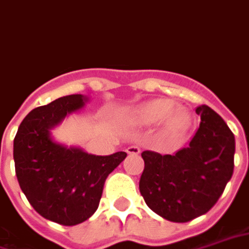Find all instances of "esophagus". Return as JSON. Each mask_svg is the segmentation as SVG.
<instances>
[{
    "instance_id": "34e87169",
    "label": "esophagus",
    "mask_w": 249,
    "mask_h": 249,
    "mask_svg": "<svg viewBox=\"0 0 249 249\" xmlns=\"http://www.w3.org/2000/svg\"><path fill=\"white\" fill-rule=\"evenodd\" d=\"M126 152L130 155H138V154H141V148L138 146H128L126 148Z\"/></svg>"
}]
</instances>
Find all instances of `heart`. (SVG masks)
<instances>
[{
	"instance_id": "b5f03b06",
	"label": "heart",
	"mask_w": 249,
	"mask_h": 249,
	"mask_svg": "<svg viewBox=\"0 0 249 249\" xmlns=\"http://www.w3.org/2000/svg\"><path fill=\"white\" fill-rule=\"evenodd\" d=\"M163 118L167 131L177 132L184 127L188 117L182 107H172V102L168 99H154L132 111V119L141 124H151Z\"/></svg>"
}]
</instances>
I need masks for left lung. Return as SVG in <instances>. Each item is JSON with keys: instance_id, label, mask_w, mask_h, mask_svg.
Here are the masks:
<instances>
[{"instance_id": "left-lung-1", "label": "left lung", "mask_w": 249, "mask_h": 249, "mask_svg": "<svg viewBox=\"0 0 249 249\" xmlns=\"http://www.w3.org/2000/svg\"><path fill=\"white\" fill-rule=\"evenodd\" d=\"M200 124L187 147L172 155L143 151L139 191L159 216L191 221L216 204L233 174L235 137L211 107H196Z\"/></svg>"}]
</instances>
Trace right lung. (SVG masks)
<instances>
[{
    "label": "right lung",
    "instance_id": "add662e5",
    "mask_svg": "<svg viewBox=\"0 0 249 249\" xmlns=\"http://www.w3.org/2000/svg\"><path fill=\"white\" fill-rule=\"evenodd\" d=\"M85 98L72 94L34 108L14 138L13 157L21 190L36 211L62 226H75L97 211L105 180L127 157L119 151L98 157L54 142L50 130L67 114L82 108Z\"/></svg>",
    "mask_w": 249,
    "mask_h": 249
}]
</instances>
